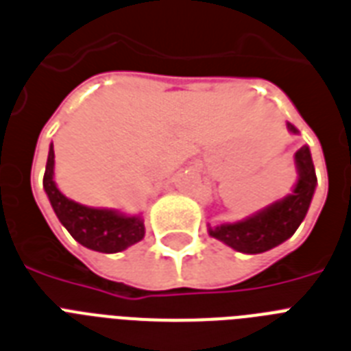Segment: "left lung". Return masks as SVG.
<instances>
[{
    "label": "left lung",
    "instance_id": "8db88e82",
    "mask_svg": "<svg viewBox=\"0 0 351 351\" xmlns=\"http://www.w3.org/2000/svg\"><path fill=\"white\" fill-rule=\"evenodd\" d=\"M287 128L292 133H298L292 124H287ZM295 167L299 180L292 195L241 221L209 227V234L245 254H259L289 240L304 220L317 184L308 146H303L295 153Z\"/></svg>",
    "mask_w": 351,
    "mask_h": 351
}]
</instances>
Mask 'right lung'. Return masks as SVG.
<instances>
[{"label":"right lung","instance_id":"right-lung-1","mask_svg":"<svg viewBox=\"0 0 351 351\" xmlns=\"http://www.w3.org/2000/svg\"><path fill=\"white\" fill-rule=\"evenodd\" d=\"M43 187L48 200L73 240L97 252H121L130 245L141 241L146 234L141 216H124L117 210L93 209L86 205L68 200L53 182V146L48 151L47 169L43 178Z\"/></svg>","mask_w":351,"mask_h":351}]
</instances>
